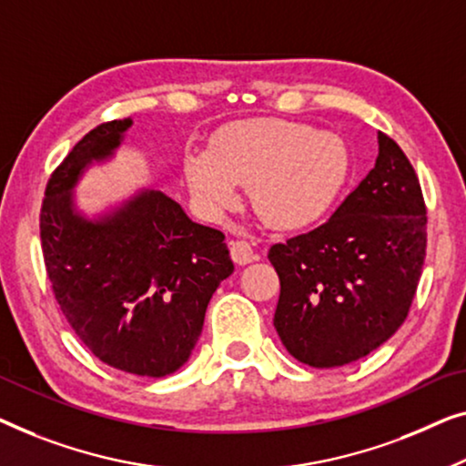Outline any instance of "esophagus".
Listing matches in <instances>:
<instances>
[{
  "instance_id": "1",
  "label": "esophagus",
  "mask_w": 466,
  "mask_h": 466,
  "mask_svg": "<svg viewBox=\"0 0 466 466\" xmlns=\"http://www.w3.org/2000/svg\"><path fill=\"white\" fill-rule=\"evenodd\" d=\"M230 255H232L234 264H238V266H247V264H251V261L255 259L253 247L248 245L247 240H234V242H230Z\"/></svg>"
}]
</instances>
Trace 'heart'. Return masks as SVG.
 <instances>
[{
	"label": "heart",
	"instance_id": "1",
	"mask_svg": "<svg viewBox=\"0 0 466 466\" xmlns=\"http://www.w3.org/2000/svg\"><path fill=\"white\" fill-rule=\"evenodd\" d=\"M189 189L207 211L221 213L248 187L259 221L279 232H301L323 221L349 183L350 154L331 133L289 120H253L221 130L208 152L183 160Z\"/></svg>",
	"mask_w": 466,
	"mask_h": 466
}]
</instances>
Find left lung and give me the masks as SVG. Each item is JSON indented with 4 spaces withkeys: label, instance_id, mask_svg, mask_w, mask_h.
<instances>
[{
    "label": "left lung",
    "instance_id": "obj_1",
    "mask_svg": "<svg viewBox=\"0 0 466 466\" xmlns=\"http://www.w3.org/2000/svg\"><path fill=\"white\" fill-rule=\"evenodd\" d=\"M424 255L420 181L401 147L378 133L376 165L336 213L268 251L280 279V342L319 370L370 355L408 317Z\"/></svg>",
    "mask_w": 466,
    "mask_h": 466
}]
</instances>
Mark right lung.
Masks as SVG:
<instances>
[{
	"instance_id": "1",
	"label": "right lung",
	"mask_w": 466,
	"mask_h": 466,
	"mask_svg": "<svg viewBox=\"0 0 466 466\" xmlns=\"http://www.w3.org/2000/svg\"><path fill=\"white\" fill-rule=\"evenodd\" d=\"M133 117L101 124L50 177L39 218L46 272L65 319L95 357L135 376L187 363L219 283L234 272L226 236L160 189L141 187L88 213L76 187L109 165Z\"/></svg>"
}]
</instances>
